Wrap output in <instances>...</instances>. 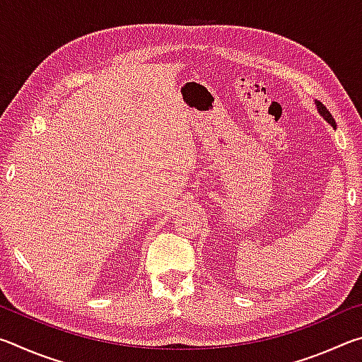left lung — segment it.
I'll return each mask as SVG.
<instances>
[{
  "instance_id": "1",
  "label": "left lung",
  "mask_w": 362,
  "mask_h": 362,
  "mask_svg": "<svg viewBox=\"0 0 362 362\" xmlns=\"http://www.w3.org/2000/svg\"><path fill=\"white\" fill-rule=\"evenodd\" d=\"M315 103H316V108H317V112H320V115H321V116H322V118H324V119H326V121H327V122H329V124H330V126H332V127H334V129H337V124H335V119H334V116H332V115H330V113H329V110H327V108H326V107H324V105H322V103H321V102H320V100H316V102H315Z\"/></svg>"
}]
</instances>
